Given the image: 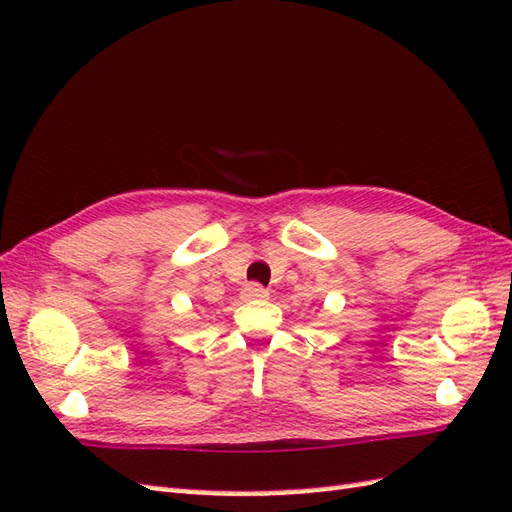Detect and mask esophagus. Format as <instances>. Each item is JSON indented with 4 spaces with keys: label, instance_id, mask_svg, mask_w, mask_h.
Segmentation results:
<instances>
[{
    "label": "esophagus",
    "instance_id": "34e87169",
    "mask_svg": "<svg viewBox=\"0 0 512 512\" xmlns=\"http://www.w3.org/2000/svg\"><path fill=\"white\" fill-rule=\"evenodd\" d=\"M268 297V290L262 288L259 284H248L244 288V299L246 301H255V299H266Z\"/></svg>",
    "mask_w": 512,
    "mask_h": 512
}]
</instances>
